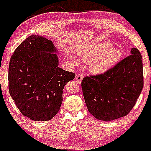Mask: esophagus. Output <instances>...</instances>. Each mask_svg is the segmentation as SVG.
<instances>
[{
    "instance_id": "34e87169",
    "label": "esophagus",
    "mask_w": 151,
    "mask_h": 151,
    "mask_svg": "<svg viewBox=\"0 0 151 151\" xmlns=\"http://www.w3.org/2000/svg\"><path fill=\"white\" fill-rule=\"evenodd\" d=\"M83 77H84L83 75H82V74H78L76 75V80H77V82H78V83L80 84L81 82H82Z\"/></svg>"
}]
</instances>
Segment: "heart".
Returning <instances> with one entry per match:
<instances>
[{
	"mask_svg": "<svg viewBox=\"0 0 151 151\" xmlns=\"http://www.w3.org/2000/svg\"><path fill=\"white\" fill-rule=\"evenodd\" d=\"M112 44L108 41L95 42L77 49V54L84 62L89 63V70L96 74H103L111 69L117 62L122 55L118 48H111ZM69 57L75 64L79 60L74 54Z\"/></svg>",
	"mask_w": 151,
	"mask_h": 151,
	"instance_id": "obj_1",
	"label": "heart"
}]
</instances>
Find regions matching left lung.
I'll list each match as a JSON object with an SVG mask.
<instances>
[{
    "mask_svg": "<svg viewBox=\"0 0 151 151\" xmlns=\"http://www.w3.org/2000/svg\"><path fill=\"white\" fill-rule=\"evenodd\" d=\"M130 56L104 74L85 77L82 89L89 113L103 121L126 116L143 87L142 56L132 48Z\"/></svg>",
    "mask_w": 151,
    "mask_h": 151,
    "instance_id": "left-lung-1",
    "label": "left lung"
}]
</instances>
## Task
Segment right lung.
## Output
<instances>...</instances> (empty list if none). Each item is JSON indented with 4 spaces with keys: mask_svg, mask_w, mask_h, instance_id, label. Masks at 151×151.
Segmentation results:
<instances>
[{
    "mask_svg": "<svg viewBox=\"0 0 151 151\" xmlns=\"http://www.w3.org/2000/svg\"><path fill=\"white\" fill-rule=\"evenodd\" d=\"M53 42L43 36L31 35L11 56L8 87L20 112L34 121L54 117L62 103L65 84L75 74L59 67Z\"/></svg>",
    "mask_w": 151,
    "mask_h": 151,
    "instance_id": "add662e5",
    "label": "right lung"
}]
</instances>
